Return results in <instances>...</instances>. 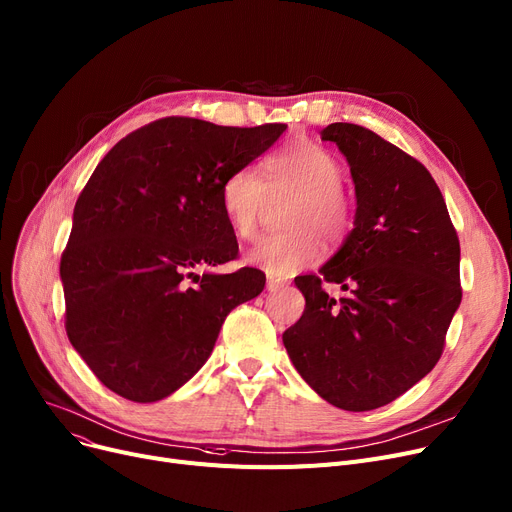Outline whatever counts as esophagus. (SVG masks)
<instances>
[{
    "label": "esophagus",
    "instance_id": "esophagus-1",
    "mask_svg": "<svg viewBox=\"0 0 512 512\" xmlns=\"http://www.w3.org/2000/svg\"><path fill=\"white\" fill-rule=\"evenodd\" d=\"M284 286V280H278V278H267V290L270 292H276V290H280Z\"/></svg>",
    "mask_w": 512,
    "mask_h": 512
}]
</instances>
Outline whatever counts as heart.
Returning a JSON list of instances; mask_svg holds the SVG:
<instances>
[{"label": "heart", "instance_id": "heart-1", "mask_svg": "<svg viewBox=\"0 0 512 512\" xmlns=\"http://www.w3.org/2000/svg\"><path fill=\"white\" fill-rule=\"evenodd\" d=\"M342 161L313 141L294 143L265 161L261 176L253 166L234 170L220 191L224 218L240 240H253L270 199L294 195L284 226L249 251L247 261L267 276L286 278L313 265L324 253V238L338 247L353 228V203L342 191Z\"/></svg>", "mask_w": 512, "mask_h": 512}]
</instances>
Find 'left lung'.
I'll use <instances>...</instances> for the list:
<instances>
[{
  "instance_id": "left-lung-1",
  "label": "left lung",
  "mask_w": 512,
  "mask_h": 512,
  "mask_svg": "<svg viewBox=\"0 0 512 512\" xmlns=\"http://www.w3.org/2000/svg\"><path fill=\"white\" fill-rule=\"evenodd\" d=\"M351 166L355 228L319 274L294 278L305 311L284 334L301 378L330 405L371 411L413 388L442 357L461 305V245L427 168L369 128L321 130ZM346 292L334 300L323 284Z\"/></svg>"
}]
</instances>
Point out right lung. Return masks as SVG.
Returning <instances> with one entry per match:
<instances>
[{
    "label": "right lung",
    "instance_id": "obj_1",
    "mask_svg": "<svg viewBox=\"0 0 512 512\" xmlns=\"http://www.w3.org/2000/svg\"><path fill=\"white\" fill-rule=\"evenodd\" d=\"M286 130L161 118L112 147L74 205L62 253L66 334L97 380L134 402L176 392L265 274H197L236 259L220 191Z\"/></svg>",
    "mask_w": 512,
    "mask_h": 512
}]
</instances>
